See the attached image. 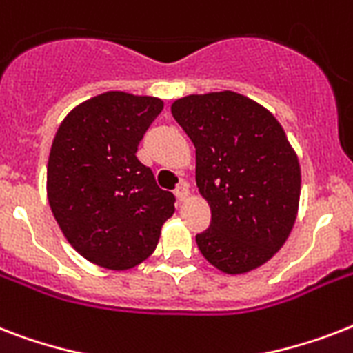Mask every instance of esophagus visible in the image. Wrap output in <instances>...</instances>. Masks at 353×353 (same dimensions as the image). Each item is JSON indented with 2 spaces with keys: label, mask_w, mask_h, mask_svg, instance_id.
<instances>
[{
  "label": "esophagus",
  "mask_w": 353,
  "mask_h": 353,
  "mask_svg": "<svg viewBox=\"0 0 353 353\" xmlns=\"http://www.w3.org/2000/svg\"><path fill=\"white\" fill-rule=\"evenodd\" d=\"M176 196L179 201H187L190 198V190H188V183L187 181H181L177 185L176 188Z\"/></svg>",
  "instance_id": "obj_1"
}]
</instances>
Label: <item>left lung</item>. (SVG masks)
<instances>
[{"mask_svg":"<svg viewBox=\"0 0 353 353\" xmlns=\"http://www.w3.org/2000/svg\"><path fill=\"white\" fill-rule=\"evenodd\" d=\"M172 115L196 146V185L212 212L196 236L207 262L243 274L269 262L295 225L301 163L274 115L234 91L187 95Z\"/></svg>","mask_w":353,"mask_h":353,"instance_id":"left-lung-1","label":"left lung"}]
</instances>
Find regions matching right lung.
Here are the masks:
<instances>
[{"label": "right lung", "mask_w": 353, "mask_h": 353, "mask_svg": "<svg viewBox=\"0 0 353 353\" xmlns=\"http://www.w3.org/2000/svg\"><path fill=\"white\" fill-rule=\"evenodd\" d=\"M163 106L157 97L106 91L74 106L52 139L49 207L71 247L99 268L143 263L176 212L174 194L135 155Z\"/></svg>", "instance_id": "add662e5"}]
</instances>
